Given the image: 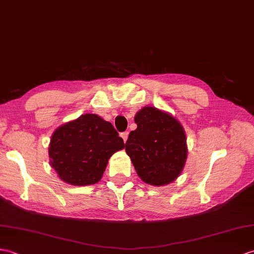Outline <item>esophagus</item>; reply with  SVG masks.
I'll return each mask as SVG.
<instances>
[{
    "label": "esophagus",
    "mask_w": 254,
    "mask_h": 254,
    "mask_svg": "<svg viewBox=\"0 0 254 254\" xmlns=\"http://www.w3.org/2000/svg\"><path fill=\"white\" fill-rule=\"evenodd\" d=\"M121 137H122V139H123V141H126L127 140V137H128V132H123V133H121Z\"/></svg>",
    "instance_id": "esophagus-1"
}]
</instances>
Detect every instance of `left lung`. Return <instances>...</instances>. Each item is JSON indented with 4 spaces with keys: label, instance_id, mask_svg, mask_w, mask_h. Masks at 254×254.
Segmentation results:
<instances>
[{
    "label": "left lung",
    "instance_id": "1",
    "mask_svg": "<svg viewBox=\"0 0 254 254\" xmlns=\"http://www.w3.org/2000/svg\"><path fill=\"white\" fill-rule=\"evenodd\" d=\"M137 128L128 135L126 151L146 184L164 186L182 173L187 159L185 129L171 114L151 106L134 117Z\"/></svg>",
    "mask_w": 254,
    "mask_h": 254
}]
</instances>
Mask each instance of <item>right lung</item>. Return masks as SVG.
I'll return each instance as SVG.
<instances>
[{"instance_id": "right-lung-1", "label": "right lung", "mask_w": 254, "mask_h": 254, "mask_svg": "<svg viewBox=\"0 0 254 254\" xmlns=\"http://www.w3.org/2000/svg\"><path fill=\"white\" fill-rule=\"evenodd\" d=\"M123 148V139L110 122L98 115L85 114L52 134L50 164L69 185H93L103 178L110 157Z\"/></svg>"}]
</instances>
